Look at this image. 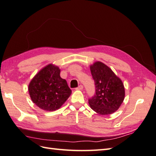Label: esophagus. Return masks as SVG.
<instances>
[{
    "label": "esophagus",
    "mask_w": 156,
    "mask_h": 156,
    "mask_svg": "<svg viewBox=\"0 0 156 156\" xmlns=\"http://www.w3.org/2000/svg\"><path fill=\"white\" fill-rule=\"evenodd\" d=\"M82 89H83V86L82 85H80L78 87L76 88V90H82Z\"/></svg>",
    "instance_id": "1"
}]
</instances>
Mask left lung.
I'll return each instance as SVG.
<instances>
[{"label":"left lung","mask_w":156,"mask_h":156,"mask_svg":"<svg viewBox=\"0 0 156 156\" xmlns=\"http://www.w3.org/2000/svg\"><path fill=\"white\" fill-rule=\"evenodd\" d=\"M95 85V94L88 100L91 109L101 115L117 111L125 96L124 84L110 68L100 61L90 65Z\"/></svg>","instance_id":"1"}]
</instances>
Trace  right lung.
<instances>
[{"instance_id": "1", "label": "right lung", "mask_w": 156, "mask_h": 156, "mask_svg": "<svg viewBox=\"0 0 156 156\" xmlns=\"http://www.w3.org/2000/svg\"><path fill=\"white\" fill-rule=\"evenodd\" d=\"M61 69L53 64L44 66L31 79L28 85L30 96L35 105L46 111L61 108L72 94Z\"/></svg>"}]
</instances>
